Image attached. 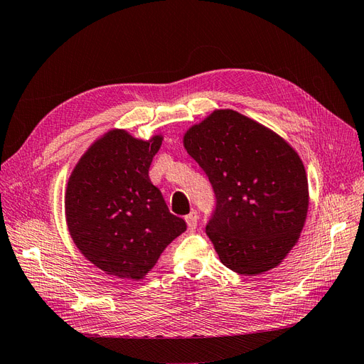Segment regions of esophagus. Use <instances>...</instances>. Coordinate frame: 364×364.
<instances>
[{"mask_svg":"<svg viewBox=\"0 0 364 364\" xmlns=\"http://www.w3.org/2000/svg\"><path fill=\"white\" fill-rule=\"evenodd\" d=\"M185 222H186V225H188L190 230H194L197 228V222H199V214H197V211H191L188 215L185 217Z\"/></svg>","mask_w":364,"mask_h":364,"instance_id":"esophagus-1","label":"esophagus"}]
</instances>
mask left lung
I'll return each mask as SVG.
<instances>
[{"instance_id":"8db88e82","label":"left lung","mask_w":364,"mask_h":364,"mask_svg":"<svg viewBox=\"0 0 364 364\" xmlns=\"http://www.w3.org/2000/svg\"><path fill=\"white\" fill-rule=\"evenodd\" d=\"M183 147L213 185L206 225L225 266L245 277L274 269L299 240L308 181L296 150L232 109H217L183 135Z\"/></svg>"}]
</instances>
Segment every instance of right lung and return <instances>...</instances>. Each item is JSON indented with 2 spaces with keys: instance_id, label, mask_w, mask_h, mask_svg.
I'll list each match as a JSON object with an SVG mask.
<instances>
[{
  "instance_id": "right-lung-1",
  "label": "right lung",
  "mask_w": 364,
  "mask_h": 364,
  "mask_svg": "<svg viewBox=\"0 0 364 364\" xmlns=\"http://www.w3.org/2000/svg\"><path fill=\"white\" fill-rule=\"evenodd\" d=\"M161 144L162 135L142 141L112 129L85 151L68 179L65 217L74 245L121 279L144 278L186 229L149 178Z\"/></svg>"
}]
</instances>
